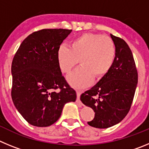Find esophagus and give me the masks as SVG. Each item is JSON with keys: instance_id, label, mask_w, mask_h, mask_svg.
Here are the masks:
<instances>
[{"instance_id": "34e87169", "label": "esophagus", "mask_w": 149, "mask_h": 149, "mask_svg": "<svg viewBox=\"0 0 149 149\" xmlns=\"http://www.w3.org/2000/svg\"><path fill=\"white\" fill-rule=\"evenodd\" d=\"M77 92V100H76V102H77V104H81V100H80V97H81V93H82V91L81 90H77L76 91Z\"/></svg>"}]
</instances>
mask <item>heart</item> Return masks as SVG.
Returning a JSON list of instances; mask_svg holds the SVG:
<instances>
[{
	"instance_id": "1",
	"label": "heart",
	"mask_w": 149,
	"mask_h": 149,
	"mask_svg": "<svg viewBox=\"0 0 149 149\" xmlns=\"http://www.w3.org/2000/svg\"><path fill=\"white\" fill-rule=\"evenodd\" d=\"M68 47L60 46L56 59L61 71L65 74L73 70L79 60L81 67L67 77L74 87H86L93 77L99 79L104 76L115 61L116 49L108 36L84 33L71 41Z\"/></svg>"
}]
</instances>
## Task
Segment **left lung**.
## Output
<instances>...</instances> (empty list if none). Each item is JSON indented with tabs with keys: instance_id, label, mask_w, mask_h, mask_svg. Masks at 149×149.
Wrapping results in <instances>:
<instances>
[{
	"instance_id": "1",
	"label": "left lung",
	"mask_w": 149,
	"mask_h": 149,
	"mask_svg": "<svg viewBox=\"0 0 149 149\" xmlns=\"http://www.w3.org/2000/svg\"><path fill=\"white\" fill-rule=\"evenodd\" d=\"M116 49L113 65L107 73L89 90L81 95L83 104L95 112L88 125L107 128L119 123L131 108L138 82L134 56L128 45L110 34Z\"/></svg>"
}]
</instances>
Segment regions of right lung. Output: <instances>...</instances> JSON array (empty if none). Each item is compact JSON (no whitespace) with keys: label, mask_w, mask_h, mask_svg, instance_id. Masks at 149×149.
<instances>
[{"label":"right lung","mask_w":149,"mask_h":149,"mask_svg":"<svg viewBox=\"0 0 149 149\" xmlns=\"http://www.w3.org/2000/svg\"><path fill=\"white\" fill-rule=\"evenodd\" d=\"M72 32L43 29L29 35L19 46L12 63V98L28 123L48 127L58 120L63 107L74 102L76 92L62 74L56 53ZM60 88V92L54 90Z\"/></svg>","instance_id":"1"}]
</instances>
